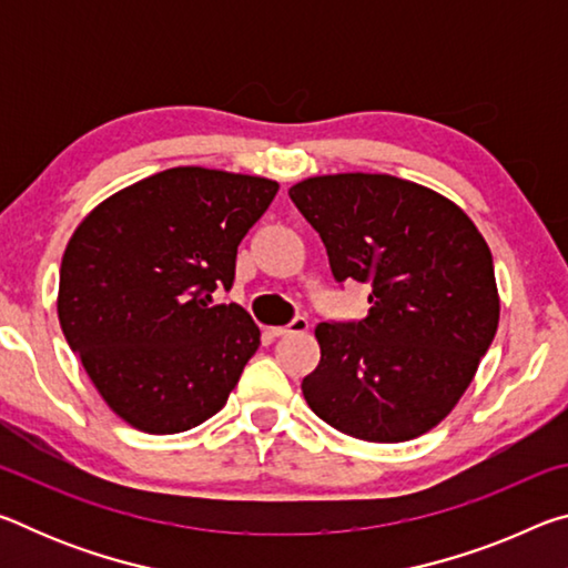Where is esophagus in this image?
Here are the masks:
<instances>
[{
	"instance_id": "obj_1",
	"label": "esophagus",
	"mask_w": 568,
	"mask_h": 568,
	"mask_svg": "<svg viewBox=\"0 0 568 568\" xmlns=\"http://www.w3.org/2000/svg\"><path fill=\"white\" fill-rule=\"evenodd\" d=\"M307 328H311V323H307L305 318H295L293 323L271 328V333L275 335V338H287V335H303V333H307Z\"/></svg>"
}]
</instances>
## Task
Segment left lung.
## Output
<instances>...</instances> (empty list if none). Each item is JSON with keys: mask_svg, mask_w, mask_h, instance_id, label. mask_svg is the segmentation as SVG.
I'll return each mask as SVG.
<instances>
[{"mask_svg": "<svg viewBox=\"0 0 568 568\" xmlns=\"http://www.w3.org/2000/svg\"><path fill=\"white\" fill-rule=\"evenodd\" d=\"M287 195L321 235L335 281L371 285L363 321L315 328L321 363L303 378L307 406L373 444L428 434L456 408L498 328L484 235L454 200L393 175H315Z\"/></svg>", "mask_w": 568, "mask_h": 568, "instance_id": "obj_1", "label": "left lung"}]
</instances>
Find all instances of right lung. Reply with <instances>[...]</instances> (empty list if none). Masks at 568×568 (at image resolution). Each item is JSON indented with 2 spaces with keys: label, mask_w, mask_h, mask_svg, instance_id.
<instances>
[{
  "label": "right lung",
  "mask_w": 568,
  "mask_h": 568,
  "mask_svg": "<svg viewBox=\"0 0 568 568\" xmlns=\"http://www.w3.org/2000/svg\"><path fill=\"white\" fill-rule=\"evenodd\" d=\"M277 182L170 168L122 187L64 247L57 315L102 400L145 434L190 430L225 406L261 328L210 305Z\"/></svg>",
  "instance_id": "right-lung-1"
}]
</instances>
